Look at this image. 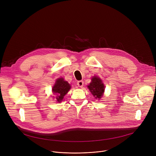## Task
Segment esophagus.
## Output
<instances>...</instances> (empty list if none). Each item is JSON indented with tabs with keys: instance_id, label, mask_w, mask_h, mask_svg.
<instances>
[{
	"instance_id": "obj_1",
	"label": "esophagus",
	"mask_w": 156,
	"mask_h": 156,
	"mask_svg": "<svg viewBox=\"0 0 156 156\" xmlns=\"http://www.w3.org/2000/svg\"><path fill=\"white\" fill-rule=\"evenodd\" d=\"M77 85H78V87H82L83 86V85H84V82H83V81H82V80L78 81L77 82Z\"/></svg>"
}]
</instances>
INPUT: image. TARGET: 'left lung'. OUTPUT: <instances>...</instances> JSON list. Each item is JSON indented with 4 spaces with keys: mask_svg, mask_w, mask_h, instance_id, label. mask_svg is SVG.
Wrapping results in <instances>:
<instances>
[{
    "mask_svg": "<svg viewBox=\"0 0 156 156\" xmlns=\"http://www.w3.org/2000/svg\"><path fill=\"white\" fill-rule=\"evenodd\" d=\"M87 87L96 99H100L102 97L105 87L99 78L94 76L92 78L91 83Z\"/></svg>",
    "mask_w": 156,
    "mask_h": 156,
    "instance_id": "8db88e82",
    "label": "left lung"
}]
</instances>
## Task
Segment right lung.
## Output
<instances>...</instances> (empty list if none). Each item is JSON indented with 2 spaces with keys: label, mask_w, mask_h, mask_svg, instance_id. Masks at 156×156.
Returning <instances> with one entry per match:
<instances>
[{
  "label": "right lung",
  "mask_w": 156,
  "mask_h": 156,
  "mask_svg": "<svg viewBox=\"0 0 156 156\" xmlns=\"http://www.w3.org/2000/svg\"><path fill=\"white\" fill-rule=\"evenodd\" d=\"M70 85L67 81H64L63 78L57 80L55 85L52 88L53 92L57 95L56 99L58 102L62 101L64 96L70 90Z\"/></svg>",
  "instance_id": "right-lung-1"
}]
</instances>
